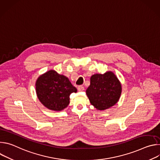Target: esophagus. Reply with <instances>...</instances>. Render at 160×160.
Segmentation results:
<instances>
[{"label":"esophagus","instance_id":"esophagus-1","mask_svg":"<svg viewBox=\"0 0 160 160\" xmlns=\"http://www.w3.org/2000/svg\"><path fill=\"white\" fill-rule=\"evenodd\" d=\"M85 90L84 87L82 85H80L78 87V90L79 91V92H82V91H83Z\"/></svg>","mask_w":160,"mask_h":160}]
</instances>
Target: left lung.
I'll use <instances>...</instances> for the list:
<instances>
[{
    "mask_svg": "<svg viewBox=\"0 0 160 160\" xmlns=\"http://www.w3.org/2000/svg\"><path fill=\"white\" fill-rule=\"evenodd\" d=\"M122 85L113 72L94 74L90 77V84L86 90L91 104L98 110L104 111L116 104L122 94Z\"/></svg>",
    "mask_w": 160,
    "mask_h": 160,
    "instance_id": "8db88e82",
    "label": "left lung"
}]
</instances>
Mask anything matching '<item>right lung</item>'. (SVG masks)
<instances>
[{"instance_id": "add662e5", "label": "right lung", "mask_w": 160, "mask_h": 160, "mask_svg": "<svg viewBox=\"0 0 160 160\" xmlns=\"http://www.w3.org/2000/svg\"><path fill=\"white\" fill-rule=\"evenodd\" d=\"M40 102L48 109L60 111L70 104V96L77 89L66 77L49 70L41 75L35 83Z\"/></svg>"}]
</instances>
